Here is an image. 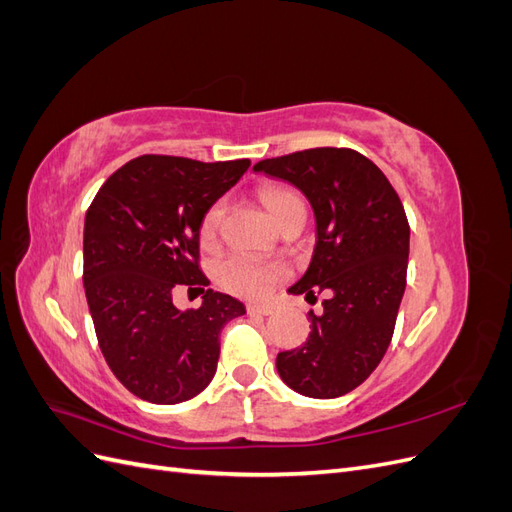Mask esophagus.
Returning a JSON list of instances; mask_svg holds the SVG:
<instances>
[{
  "label": "esophagus",
  "mask_w": 512,
  "mask_h": 512,
  "mask_svg": "<svg viewBox=\"0 0 512 512\" xmlns=\"http://www.w3.org/2000/svg\"><path fill=\"white\" fill-rule=\"evenodd\" d=\"M247 312L260 314V316H271L273 305H269V303H250V305H247Z\"/></svg>",
  "instance_id": "34e87169"
}]
</instances>
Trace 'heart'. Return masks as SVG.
I'll use <instances>...</instances> for the list:
<instances>
[{
	"label": "heart",
	"mask_w": 512,
	"mask_h": 512,
	"mask_svg": "<svg viewBox=\"0 0 512 512\" xmlns=\"http://www.w3.org/2000/svg\"><path fill=\"white\" fill-rule=\"evenodd\" d=\"M262 203H265L267 211L271 213V218L280 224L284 215L294 207L299 205L301 200L288 188H282V185H269L260 192ZM224 215V203L218 200L213 203L205 215L203 222H200V237L203 241H213L215 235H218V228ZM286 275V267L282 262L275 260H258L254 256L247 254H230L224 260H220L218 269H215V277L218 282L235 294H241V297H262V294L269 292V288L282 280Z\"/></svg>",
	"instance_id": "obj_1"
}]
</instances>
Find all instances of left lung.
I'll return each instance as SVG.
<instances>
[{"label": "left lung", "mask_w": 512, "mask_h": 512, "mask_svg": "<svg viewBox=\"0 0 512 512\" xmlns=\"http://www.w3.org/2000/svg\"><path fill=\"white\" fill-rule=\"evenodd\" d=\"M254 170L288 181L314 209V254L288 292H327L322 314L309 312L307 342L277 354V374L305 397H342L391 344L410 252L404 205L382 170L352 149L297 151Z\"/></svg>", "instance_id": "1"}]
</instances>
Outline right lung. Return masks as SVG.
<instances>
[{
	"instance_id": "1",
	"label": "right lung",
	"mask_w": 512,
	"mask_h": 512,
	"mask_svg": "<svg viewBox=\"0 0 512 512\" xmlns=\"http://www.w3.org/2000/svg\"><path fill=\"white\" fill-rule=\"evenodd\" d=\"M250 160L141 156L106 179L85 215L83 284L98 344L115 378L151 404L173 406L213 380L224 324L245 305L198 269L200 222ZM204 292L198 310L172 303L177 287Z\"/></svg>"
}]
</instances>
